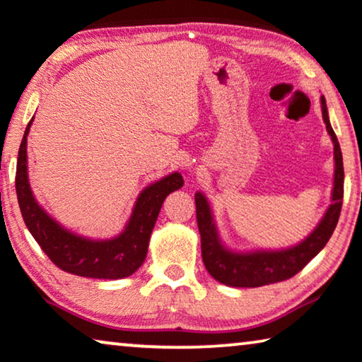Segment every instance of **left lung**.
Masks as SVG:
<instances>
[{
	"label": "left lung",
	"mask_w": 362,
	"mask_h": 362,
	"mask_svg": "<svg viewBox=\"0 0 362 362\" xmlns=\"http://www.w3.org/2000/svg\"><path fill=\"white\" fill-rule=\"evenodd\" d=\"M323 119L334 144V185L332 205L315 231L297 246L282 251H257L247 254L231 252L221 246L213 223L210 206L202 193H195L197 223L202 236V257L206 271L218 282L230 287H262V285L287 281L302 271L325 247L338 225L344 193V169L339 142L329 124L327 101L322 98Z\"/></svg>",
	"instance_id": "8db88e82"
}]
</instances>
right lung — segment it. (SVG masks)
Wrapping results in <instances>:
<instances>
[{
    "label": "right lung",
    "instance_id": "obj_1",
    "mask_svg": "<svg viewBox=\"0 0 362 362\" xmlns=\"http://www.w3.org/2000/svg\"><path fill=\"white\" fill-rule=\"evenodd\" d=\"M34 119V118H33ZM19 146L16 167V193L23 220L40 249L62 271L90 279H123L134 274L144 262L152 228L159 216L165 197L183 185L179 172L152 183L141 192L134 211L118 238L108 241H90L75 236L59 226L42 208L37 205L28 180V132Z\"/></svg>",
    "mask_w": 362,
    "mask_h": 362
}]
</instances>
